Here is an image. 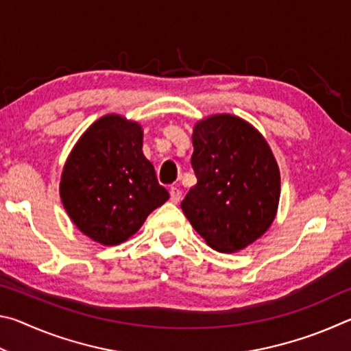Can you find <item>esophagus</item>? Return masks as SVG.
Instances as JSON below:
<instances>
[{
    "instance_id": "1",
    "label": "esophagus",
    "mask_w": 351,
    "mask_h": 351,
    "mask_svg": "<svg viewBox=\"0 0 351 351\" xmlns=\"http://www.w3.org/2000/svg\"><path fill=\"white\" fill-rule=\"evenodd\" d=\"M181 198H182V192L180 189H178L176 186H171L170 187V201L171 203H175V204H178L181 201Z\"/></svg>"
}]
</instances>
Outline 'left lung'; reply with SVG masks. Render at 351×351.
I'll use <instances>...</instances> for the list:
<instances>
[{"mask_svg": "<svg viewBox=\"0 0 351 351\" xmlns=\"http://www.w3.org/2000/svg\"><path fill=\"white\" fill-rule=\"evenodd\" d=\"M192 139L197 184L181 209L210 247L240 251L274 221L280 198L276 159L257 130L230 114L201 121Z\"/></svg>", "mask_w": 351, "mask_h": 351, "instance_id": "1", "label": "left lung"}]
</instances>
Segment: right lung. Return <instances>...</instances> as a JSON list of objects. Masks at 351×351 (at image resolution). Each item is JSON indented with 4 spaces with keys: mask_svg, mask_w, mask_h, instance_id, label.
<instances>
[{
    "mask_svg": "<svg viewBox=\"0 0 351 351\" xmlns=\"http://www.w3.org/2000/svg\"><path fill=\"white\" fill-rule=\"evenodd\" d=\"M60 197L83 234L112 246L138 232L169 192L142 153L141 125L110 114L93 123L71 152Z\"/></svg>",
    "mask_w": 351,
    "mask_h": 351,
    "instance_id": "add662e5",
    "label": "right lung"
}]
</instances>
